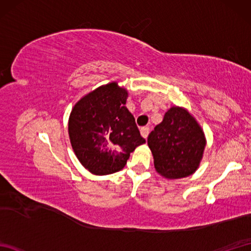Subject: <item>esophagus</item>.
<instances>
[{
  "label": "esophagus",
  "mask_w": 251,
  "mask_h": 251,
  "mask_svg": "<svg viewBox=\"0 0 251 251\" xmlns=\"http://www.w3.org/2000/svg\"><path fill=\"white\" fill-rule=\"evenodd\" d=\"M149 128L148 127H142V128L140 129V134H141V136L145 138V139H147V137H148V135H149Z\"/></svg>",
  "instance_id": "34e87169"
}]
</instances>
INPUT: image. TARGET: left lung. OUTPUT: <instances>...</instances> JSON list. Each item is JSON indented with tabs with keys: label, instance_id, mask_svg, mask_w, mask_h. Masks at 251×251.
<instances>
[{
	"label": "left lung",
	"instance_id": "left-lung-1",
	"mask_svg": "<svg viewBox=\"0 0 251 251\" xmlns=\"http://www.w3.org/2000/svg\"><path fill=\"white\" fill-rule=\"evenodd\" d=\"M154 167L166 179H181L200 167L206 138L199 122L182 106L174 105L148 137Z\"/></svg>",
	"mask_w": 251,
	"mask_h": 251
}]
</instances>
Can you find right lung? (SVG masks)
<instances>
[{
	"label": "right lung",
	"instance_id": "1",
	"mask_svg": "<svg viewBox=\"0 0 251 251\" xmlns=\"http://www.w3.org/2000/svg\"><path fill=\"white\" fill-rule=\"evenodd\" d=\"M128 92L112 82L85 95L69 116V138L83 166L96 176L120 172L146 142L126 108Z\"/></svg>",
	"mask_w": 251,
	"mask_h": 251
}]
</instances>
